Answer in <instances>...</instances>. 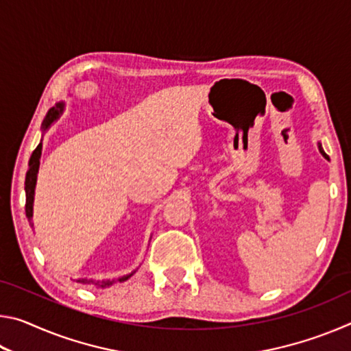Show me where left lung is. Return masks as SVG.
I'll use <instances>...</instances> for the list:
<instances>
[{
    "label": "left lung",
    "instance_id": "1",
    "mask_svg": "<svg viewBox=\"0 0 351 351\" xmlns=\"http://www.w3.org/2000/svg\"><path fill=\"white\" fill-rule=\"evenodd\" d=\"M319 150H320V153H322V154H324V156L326 158V153L324 152V148H322V145H319Z\"/></svg>",
    "mask_w": 351,
    "mask_h": 351
}]
</instances>
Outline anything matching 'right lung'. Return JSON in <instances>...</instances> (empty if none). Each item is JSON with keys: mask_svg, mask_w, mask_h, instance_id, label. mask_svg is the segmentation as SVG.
Wrapping results in <instances>:
<instances>
[{"mask_svg": "<svg viewBox=\"0 0 351 351\" xmlns=\"http://www.w3.org/2000/svg\"><path fill=\"white\" fill-rule=\"evenodd\" d=\"M62 108H63V104L57 105V108H52L49 110V112H47L45 121H43V127L47 128L51 125L52 122L56 121V119L58 117V114L62 112ZM40 156H41V142L38 144V147L35 148L31 159H29V170L26 173V182H25V190H26V217H27V221L31 226L32 224V204H34V192H35V182H37V173H38V167H40ZM130 276L127 277H122L119 278V282L122 280H127ZM79 283H94L93 280H85V278H82V280H77ZM114 282V280H112ZM112 282H102V283H96V285H100V287H110V285H112Z\"/></svg>", "mask_w": 351, "mask_h": 351, "instance_id": "add662e5", "label": "right lung"}]
</instances>
